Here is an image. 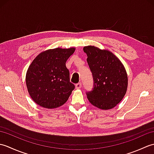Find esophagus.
Returning a JSON list of instances; mask_svg holds the SVG:
<instances>
[{"label":"esophagus","instance_id":"esophagus-1","mask_svg":"<svg viewBox=\"0 0 154 154\" xmlns=\"http://www.w3.org/2000/svg\"><path fill=\"white\" fill-rule=\"evenodd\" d=\"M81 87H82V83H78L75 85V87H76V89H81Z\"/></svg>","mask_w":154,"mask_h":154}]
</instances>
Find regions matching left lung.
<instances>
[{
  "label": "left lung",
  "mask_w": 154,
  "mask_h": 154,
  "mask_svg": "<svg viewBox=\"0 0 154 154\" xmlns=\"http://www.w3.org/2000/svg\"><path fill=\"white\" fill-rule=\"evenodd\" d=\"M93 78V87L87 91V99L100 109H111L122 100L128 87V77L121 61L110 51L96 47H84Z\"/></svg>",
  "instance_id": "8db88e82"
}]
</instances>
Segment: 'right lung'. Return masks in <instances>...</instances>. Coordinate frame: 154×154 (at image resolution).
Segmentation results:
<instances>
[{
    "label": "right lung",
    "instance_id": "obj_1",
    "mask_svg": "<svg viewBox=\"0 0 154 154\" xmlns=\"http://www.w3.org/2000/svg\"><path fill=\"white\" fill-rule=\"evenodd\" d=\"M74 51L75 48L49 50L32 61L26 82L35 103L46 109H55L67 102L75 85L70 82L65 63Z\"/></svg>",
    "mask_w": 154,
    "mask_h": 154
}]
</instances>
